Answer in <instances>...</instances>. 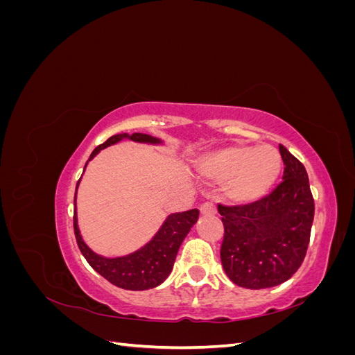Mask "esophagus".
I'll list each match as a JSON object with an SVG mask.
<instances>
[{"instance_id":"34e87169","label":"esophagus","mask_w":355,"mask_h":355,"mask_svg":"<svg viewBox=\"0 0 355 355\" xmlns=\"http://www.w3.org/2000/svg\"><path fill=\"white\" fill-rule=\"evenodd\" d=\"M200 211L201 214H206V216H210V214L216 213V207H214V204L207 201V202H202L200 206Z\"/></svg>"}]
</instances>
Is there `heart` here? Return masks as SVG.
I'll list each match as a JSON object with an SVG mask.
<instances>
[{"label": "heart", "mask_w": 355, "mask_h": 355, "mask_svg": "<svg viewBox=\"0 0 355 355\" xmlns=\"http://www.w3.org/2000/svg\"><path fill=\"white\" fill-rule=\"evenodd\" d=\"M283 168V158L270 144H234L204 154L200 176L223 182V194L235 204H252L271 191Z\"/></svg>", "instance_id": "obj_1"}]
</instances>
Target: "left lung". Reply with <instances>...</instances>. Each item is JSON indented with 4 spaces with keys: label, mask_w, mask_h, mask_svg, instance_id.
Here are the masks:
<instances>
[{
    "label": "left lung",
    "mask_w": 355,
    "mask_h": 355,
    "mask_svg": "<svg viewBox=\"0 0 355 355\" xmlns=\"http://www.w3.org/2000/svg\"><path fill=\"white\" fill-rule=\"evenodd\" d=\"M283 182L270 196L218 210L225 228L220 261L230 280L245 288L287 282L302 265L314 220V198L306 170L280 145Z\"/></svg>",
    "instance_id": "1"
}]
</instances>
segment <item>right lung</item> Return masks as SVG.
<instances>
[{"mask_svg": "<svg viewBox=\"0 0 355 355\" xmlns=\"http://www.w3.org/2000/svg\"><path fill=\"white\" fill-rule=\"evenodd\" d=\"M123 139H130V141L135 142L154 145L161 144L159 139L144 133L115 135L111 136L108 141L103 142L98 148H94L89 161L98 154L101 149L120 142ZM85 166H87V163H85ZM78 184L80 180L77 182V187ZM75 201H77V192H75L73 197V232L83 256L96 272H99L114 286L125 290H148L159 286L166 280L171 270H173V263L182 241L187 237V234L192 228V225L197 222L200 213L197 209H192L188 211L170 214L163 223V227H161L158 232L154 235V239L148 244H145L142 249H139L135 253H130L127 256L112 257L111 259V257H103L98 253H94L90 247L84 243L78 230L77 204H75Z\"/></svg>", "mask_w": 355, "mask_h": 355, "instance_id": "add662e5", "label": "right lung"}]
</instances>
